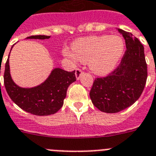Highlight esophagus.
Segmentation results:
<instances>
[{
    "label": "esophagus",
    "mask_w": 156,
    "mask_h": 156,
    "mask_svg": "<svg viewBox=\"0 0 156 156\" xmlns=\"http://www.w3.org/2000/svg\"><path fill=\"white\" fill-rule=\"evenodd\" d=\"M81 75H82V71L81 69H79V68H77L76 71H75V76H76L77 79H80Z\"/></svg>",
    "instance_id": "esophagus-1"
}]
</instances>
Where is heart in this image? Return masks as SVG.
I'll return each mask as SVG.
<instances>
[{
  "label": "heart",
  "mask_w": 156,
  "mask_h": 156,
  "mask_svg": "<svg viewBox=\"0 0 156 156\" xmlns=\"http://www.w3.org/2000/svg\"><path fill=\"white\" fill-rule=\"evenodd\" d=\"M72 51L66 55L72 61L88 62L92 73L100 76L108 75L115 69L125 49L123 40L118 36H88L75 40Z\"/></svg>",
  "instance_id": "heart-1"
}]
</instances>
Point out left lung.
Masks as SVG:
<instances>
[{"instance_id": "obj_1", "label": "left lung", "mask_w": 156, "mask_h": 156, "mask_svg": "<svg viewBox=\"0 0 156 156\" xmlns=\"http://www.w3.org/2000/svg\"><path fill=\"white\" fill-rule=\"evenodd\" d=\"M127 50L119 66L105 78H95L91 88V100L100 111L118 113L139 99L146 83L147 64L144 47L132 33L118 29Z\"/></svg>"}]
</instances>
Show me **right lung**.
Returning a JSON list of instances; mask_svg holds the SVG:
<instances>
[{
	"label": "right lung",
	"mask_w": 156,
	"mask_h": 156,
	"mask_svg": "<svg viewBox=\"0 0 156 156\" xmlns=\"http://www.w3.org/2000/svg\"><path fill=\"white\" fill-rule=\"evenodd\" d=\"M50 37L40 35L26 39L45 40ZM75 81V71L68 72L57 68L40 85L33 88H22L14 82L11 76L9 56L5 64L4 83L8 95L21 109L36 116H48L57 113L63 106L68 87Z\"/></svg>",
	"instance_id": "right-lung-1"
}]
</instances>
